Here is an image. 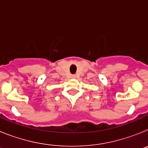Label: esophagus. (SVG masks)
<instances>
[{"instance_id": "34e87169", "label": "esophagus", "mask_w": 148, "mask_h": 148, "mask_svg": "<svg viewBox=\"0 0 148 148\" xmlns=\"http://www.w3.org/2000/svg\"><path fill=\"white\" fill-rule=\"evenodd\" d=\"M73 78H75V75H73Z\"/></svg>"}]
</instances>
